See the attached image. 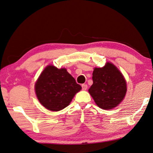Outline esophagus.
Listing matches in <instances>:
<instances>
[{
  "label": "esophagus",
  "instance_id": "1",
  "mask_svg": "<svg viewBox=\"0 0 153 153\" xmlns=\"http://www.w3.org/2000/svg\"><path fill=\"white\" fill-rule=\"evenodd\" d=\"M82 89L83 91L87 90V84H82Z\"/></svg>",
  "mask_w": 153,
  "mask_h": 153
}]
</instances>
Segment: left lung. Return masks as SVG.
<instances>
[{
    "label": "left lung",
    "instance_id": "8db88e82",
    "mask_svg": "<svg viewBox=\"0 0 153 153\" xmlns=\"http://www.w3.org/2000/svg\"><path fill=\"white\" fill-rule=\"evenodd\" d=\"M92 79L89 93L100 108L112 109L122 101L127 91L126 82L113 64L107 62L102 68H94Z\"/></svg>",
    "mask_w": 153,
    "mask_h": 153
}]
</instances>
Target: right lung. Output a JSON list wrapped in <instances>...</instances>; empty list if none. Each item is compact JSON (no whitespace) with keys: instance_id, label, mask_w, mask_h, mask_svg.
Segmentation results:
<instances>
[{"instance_id":"add662e5","label":"right lung","mask_w":153,"mask_h":153,"mask_svg":"<svg viewBox=\"0 0 153 153\" xmlns=\"http://www.w3.org/2000/svg\"><path fill=\"white\" fill-rule=\"evenodd\" d=\"M82 89L66 68L53 65L45 68L35 83L39 101L47 109L59 111L70 105L74 95Z\"/></svg>"}]
</instances>
